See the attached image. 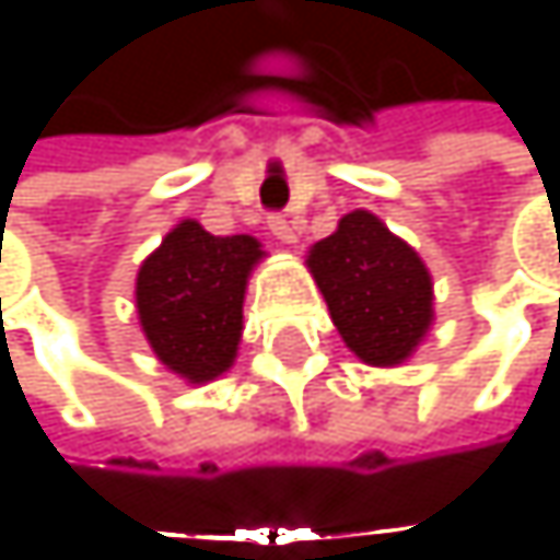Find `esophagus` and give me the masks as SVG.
I'll list each match as a JSON object with an SVG mask.
<instances>
[{
  "label": "esophagus",
  "instance_id": "1",
  "mask_svg": "<svg viewBox=\"0 0 560 560\" xmlns=\"http://www.w3.org/2000/svg\"><path fill=\"white\" fill-rule=\"evenodd\" d=\"M269 233H272V236H276L279 243H284V246L298 243V233H294L291 220H284L281 213H276V217H269Z\"/></svg>",
  "mask_w": 560,
  "mask_h": 560
}]
</instances>
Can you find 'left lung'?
Instances as JSON below:
<instances>
[{
	"label": "left lung",
	"instance_id": "8db88e82",
	"mask_svg": "<svg viewBox=\"0 0 560 560\" xmlns=\"http://www.w3.org/2000/svg\"><path fill=\"white\" fill-rule=\"evenodd\" d=\"M304 262L360 363L389 370L411 360L434 324V281L421 256L376 213L340 217Z\"/></svg>",
	"mask_w": 560,
	"mask_h": 560
}]
</instances>
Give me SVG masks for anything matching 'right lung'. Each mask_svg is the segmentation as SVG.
<instances>
[{
	"label": "right lung",
	"mask_w": 560,
	"mask_h": 560,
	"mask_svg": "<svg viewBox=\"0 0 560 560\" xmlns=\"http://www.w3.org/2000/svg\"><path fill=\"white\" fill-rule=\"evenodd\" d=\"M266 259L256 236H213L180 220L136 276V314L155 360L187 386L220 380L243 340V301Z\"/></svg>",
	"instance_id": "right-lung-1"
}]
</instances>
